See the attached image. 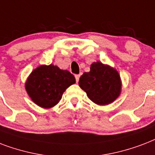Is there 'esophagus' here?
<instances>
[{
  "instance_id": "obj_1",
  "label": "esophagus",
  "mask_w": 155,
  "mask_h": 155,
  "mask_svg": "<svg viewBox=\"0 0 155 155\" xmlns=\"http://www.w3.org/2000/svg\"><path fill=\"white\" fill-rule=\"evenodd\" d=\"M79 78H80V75H79V74H76V75H75V78H76L77 82H78V81Z\"/></svg>"
}]
</instances>
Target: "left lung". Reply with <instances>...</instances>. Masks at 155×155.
<instances>
[{"label":"left lung","mask_w":155,"mask_h":155,"mask_svg":"<svg viewBox=\"0 0 155 155\" xmlns=\"http://www.w3.org/2000/svg\"><path fill=\"white\" fill-rule=\"evenodd\" d=\"M78 84L89 99L98 105L111 104L121 92V80L118 72L99 61L91 64V71L81 75Z\"/></svg>","instance_id":"8db88e82"}]
</instances>
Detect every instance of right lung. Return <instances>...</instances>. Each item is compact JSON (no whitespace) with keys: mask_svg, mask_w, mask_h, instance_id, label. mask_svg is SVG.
Wrapping results in <instances>:
<instances>
[{"mask_svg":"<svg viewBox=\"0 0 155 155\" xmlns=\"http://www.w3.org/2000/svg\"><path fill=\"white\" fill-rule=\"evenodd\" d=\"M75 82V78L68 70L53 64H44L31 72L25 87L35 104L43 108H50L58 104L65 90Z\"/></svg>","mask_w":155,"mask_h":155,"instance_id":"add662e5","label":"right lung"}]
</instances>
